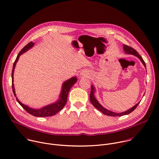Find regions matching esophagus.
<instances>
[{"label": "esophagus", "instance_id": "1", "mask_svg": "<svg viewBox=\"0 0 159 159\" xmlns=\"http://www.w3.org/2000/svg\"><path fill=\"white\" fill-rule=\"evenodd\" d=\"M82 75H84V76H85V75H86V74H84V72H82Z\"/></svg>", "mask_w": 159, "mask_h": 159}]
</instances>
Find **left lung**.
Wrapping results in <instances>:
<instances>
[{
    "instance_id": "8db88e82",
    "label": "left lung",
    "mask_w": 159,
    "mask_h": 159,
    "mask_svg": "<svg viewBox=\"0 0 159 159\" xmlns=\"http://www.w3.org/2000/svg\"><path fill=\"white\" fill-rule=\"evenodd\" d=\"M124 51H125V52L126 53V54H132V55H134L135 56L137 57L141 61V62L143 63V66L146 68V65H145V63L144 61L143 60L142 57L139 55V54L137 52V51L136 50H135L132 47H129V46H128L127 45H124ZM93 93H94V88H93V85H92L91 86V91H90V102L92 103V104L93 105V106L97 109H98V111L102 112L104 115H107V116H109L120 117V116H122L129 114L130 113L133 112L136 109V107L138 106V105L140 103V102H139L138 103H137L135 105H134L133 107H132L131 109H130L129 110H128V111H127L125 112H122V113H116V112H113L112 111H110L109 110H107V109H105V108H103L102 106V105L98 103V102L95 99Z\"/></svg>"
}]
</instances>
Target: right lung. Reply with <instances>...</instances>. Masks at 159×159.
<instances>
[{
  "label": "right lung",
  "instance_id": "right-lung-1",
  "mask_svg": "<svg viewBox=\"0 0 159 159\" xmlns=\"http://www.w3.org/2000/svg\"><path fill=\"white\" fill-rule=\"evenodd\" d=\"M34 43H33L32 42H30L28 44H27L20 51V52L19 53V54L17 55V57L14 63L12 72V87L13 93L15 96H16V94H15L14 87V84H13V82H14L13 75H14V69H15L16 63H17V61L19 60L20 56L22 55L24 52H25L27 50H29L30 48L32 47L34 45ZM77 79L75 77H72V78L69 79L68 80L66 81L62 85V90L61 92L59 100L57 102H56V103L48 105H47V106H45L41 109H33L29 108L27 106H26V105L20 103V101H19L17 98H16V99H17V101L19 102V103L24 109V110L26 112H27L29 114H30L34 116L42 117H49V116H54L64 107L66 103H67V97H68V93L69 92V90L72 88V87L75 84V83L77 82Z\"/></svg>",
  "mask_w": 159,
  "mask_h": 159
}]
</instances>
